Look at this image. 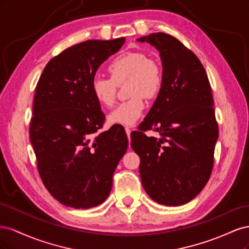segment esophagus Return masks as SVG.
Segmentation results:
<instances>
[{"label":"esophagus","instance_id":"obj_1","mask_svg":"<svg viewBox=\"0 0 249 249\" xmlns=\"http://www.w3.org/2000/svg\"><path fill=\"white\" fill-rule=\"evenodd\" d=\"M124 131H125V133H126V135H127V138L130 139V136H131V132H132V130L130 129V127H124Z\"/></svg>","mask_w":249,"mask_h":249}]
</instances>
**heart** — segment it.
I'll use <instances>...</instances> for the list:
<instances>
[{"instance_id":"heart-1","label":"heart","mask_w":249,"mask_h":249,"mask_svg":"<svg viewBox=\"0 0 249 249\" xmlns=\"http://www.w3.org/2000/svg\"><path fill=\"white\" fill-rule=\"evenodd\" d=\"M108 71L111 80L93 78L90 91L97 104L111 107L116 99V85L126 81V94L130 99L117 105L107 120L111 124L133 125L144 112V97L154 99L159 94L163 84L162 67L141 52H125L112 60Z\"/></svg>"}]
</instances>
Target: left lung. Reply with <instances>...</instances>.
Segmentation results:
<instances>
[{
  "instance_id": "left-lung-1",
  "label": "left lung",
  "mask_w": 249,
  "mask_h": 249,
  "mask_svg": "<svg viewBox=\"0 0 249 249\" xmlns=\"http://www.w3.org/2000/svg\"><path fill=\"white\" fill-rule=\"evenodd\" d=\"M137 41L159 51L163 84L140 130L131 134V145L148 196L182 206L203 189L213 169L218 125L209 79L199 59L173 36L159 32ZM146 129L160 137L147 138Z\"/></svg>"
}]
</instances>
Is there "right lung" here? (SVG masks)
Listing matches in <instances>:
<instances>
[{
	"mask_svg": "<svg viewBox=\"0 0 249 249\" xmlns=\"http://www.w3.org/2000/svg\"><path fill=\"white\" fill-rule=\"evenodd\" d=\"M125 39L87 40L50 60L37 83L30 140L48 191L74 209L101 205L129 141L122 130L103 126L105 116L90 91L96 71Z\"/></svg>",
	"mask_w": 249,
	"mask_h": 249,
	"instance_id": "right-lung-1",
	"label": "right lung"
}]
</instances>
